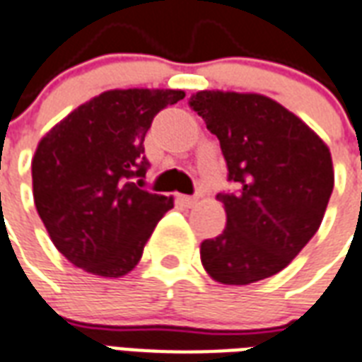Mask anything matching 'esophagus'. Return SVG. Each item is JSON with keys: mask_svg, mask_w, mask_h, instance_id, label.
Returning a JSON list of instances; mask_svg holds the SVG:
<instances>
[{"mask_svg": "<svg viewBox=\"0 0 362 362\" xmlns=\"http://www.w3.org/2000/svg\"><path fill=\"white\" fill-rule=\"evenodd\" d=\"M177 202H181L183 206L191 208V206H194V204H197V199H194V197H185V194H179Z\"/></svg>", "mask_w": 362, "mask_h": 362, "instance_id": "obj_1", "label": "esophagus"}]
</instances>
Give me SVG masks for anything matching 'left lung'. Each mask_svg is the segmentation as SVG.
<instances>
[{
	"label": "left lung",
	"instance_id": "obj_1",
	"mask_svg": "<svg viewBox=\"0 0 362 362\" xmlns=\"http://www.w3.org/2000/svg\"><path fill=\"white\" fill-rule=\"evenodd\" d=\"M191 107L218 136L237 185L235 192L216 197L228 223L200 243V262L223 286L270 278L320 228L334 189L328 144L264 94L199 90Z\"/></svg>",
	"mask_w": 362,
	"mask_h": 362
}]
</instances>
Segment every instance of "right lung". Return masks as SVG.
<instances>
[{"label": "right lung", "instance_id": "add662e5", "mask_svg": "<svg viewBox=\"0 0 362 362\" xmlns=\"http://www.w3.org/2000/svg\"><path fill=\"white\" fill-rule=\"evenodd\" d=\"M171 88H115L63 117L33 156V194L55 249L76 268L121 278L139 264L173 197L142 191L144 136L154 115L183 100Z\"/></svg>", "mask_w": 362, "mask_h": 362}]
</instances>
